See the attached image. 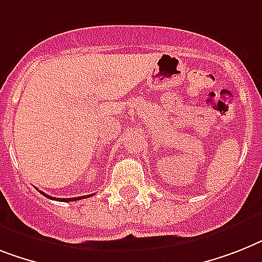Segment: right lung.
I'll return each instance as SVG.
<instances>
[{
    "instance_id": "obj_1",
    "label": "right lung",
    "mask_w": 262,
    "mask_h": 262,
    "mask_svg": "<svg viewBox=\"0 0 262 262\" xmlns=\"http://www.w3.org/2000/svg\"><path fill=\"white\" fill-rule=\"evenodd\" d=\"M42 195H45L47 198H51V200H56V198H53V196L48 195V194L42 193V191H40ZM88 196H92V194H90V195H83V196H75V198H57L58 201H61V202H71V201H77V200H83V198H88Z\"/></svg>"
}]
</instances>
